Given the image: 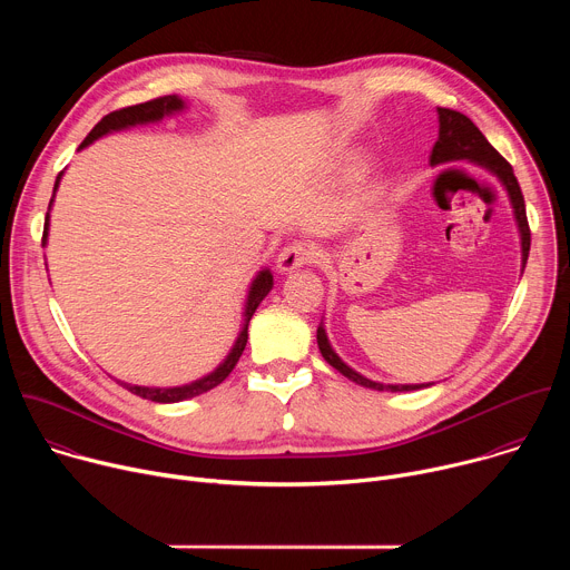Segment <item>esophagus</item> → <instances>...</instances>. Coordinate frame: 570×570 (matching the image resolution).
I'll use <instances>...</instances> for the list:
<instances>
[{
	"label": "esophagus",
	"instance_id": "34e87169",
	"mask_svg": "<svg viewBox=\"0 0 570 570\" xmlns=\"http://www.w3.org/2000/svg\"><path fill=\"white\" fill-rule=\"evenodd\" d=\"M313 259H315L313 246H308V243H304V240H293L279 253L277 271L282 275H288V273H295V271L308 266Z\"/></svg>",
	"mask_w": 570,
	"mask_h": 570
}]
</instances>
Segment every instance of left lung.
Listing matches in <instances>:
<instances>
[{"instance_id": "8db88e82", "label": "left lung", "mask_w": 570, "mask_h": 570, "mask_svg": "<svg viewBox=\"0 0 570 570\" xmlns=\"http://www.w3.org/2000/svg\"><path fill=\"white\" fill-rule=\"evenodd\" d=\"M440 115V137L431 150V165H442V161H451V159H466L473 161V165L484 167L487 171H492L503 187L508 189L510 203L514 207V218L521 232V259L523 266L528 264V255H530V225H528V216H525V200L519 187V180L510 167V161L487 141V137L475 128V124L464 117L462 112L449 110V108H438ZM317 347L332 367H336L343 376H347L350 381L363 385V387H372V390H390V392H409V390H420V387H429L433 383H422V385H383L376 381L365 379L363 374L354 372L350 365H345L341 361V356L332 350L327 334H324V327L320 324L317 327Z\"/></svg>"}]
</instances>
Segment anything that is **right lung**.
I'll use <instances>...</instances> for the list:
<instances>
[{"instance_id": "obj_1", "label": "right lung", "mask_w": 570, "mask_h": 570, "mask_svg": "<svg viewBox=\"0 0 570 570\" xmlns=\"http://www.w3.org/2000/svg\"><path fill=\"white\" fill-rule=\"evenodd\" d=\"M185 108V101L178 99L176 95H169V97H157L153 101H146V104H137V106H128V108H121V110H115L110 115H106L95 128L92 132L80 141L78 150L90 146L95 139L108 135V132H115V130H124V128H130V126H137V124H150V121H159L161 117L167 115H174L178 110ZM60 176L56 178V185H53V191L58 189V183H60ZM53 203V200H51ZM49 203V207H51ZM47 229H49V214L45 218V232H42V246L47 243ZM273 288V275L271 271H262L253 286H250V293H248V304H246V324H243V330L232 347V352L227 354V358L207 376L194 381V383H187V385H178V387H148V385H132V383H124L119 381L128 392L141 396V399H148V401H155V403H176V401H185V399H191V396H198L212 387H216L218 383H223L229 372L234 370V365L238 363L243 350H246V343H248V324H250V317L255 315L257 306L262 304V299L271 293Z\"/></svg>"}]
</instances>
